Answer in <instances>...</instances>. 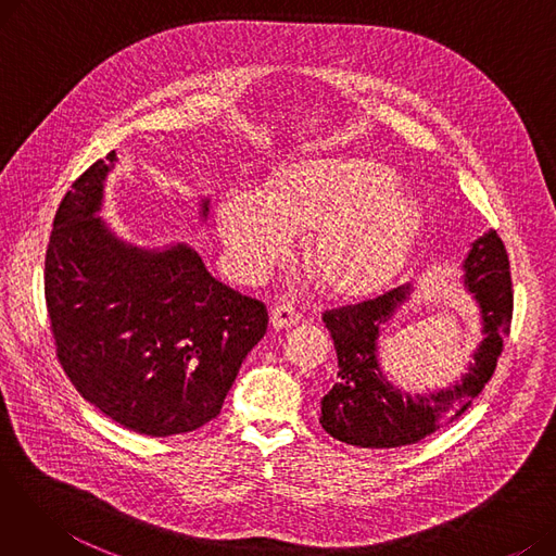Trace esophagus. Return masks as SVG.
I'll list each match as a JSON object with an SVG mask.
<instances>
[{
    "instance_id": "34e87169",
    "label": "esophagus",
    "mask_w": 556,
    "mask_h": 556,
    "mask_svg": "<svg viewBox=\"0 0 556 556\" xmlns=\"http://www.w3.org/2000/svg\"><path fill=\"white\" fill-rule=\"evenodd\" d=\"M300 319H302V315L290 304H277L270 315V323L275 329H288V327L298 325Z\"/></svg>"
}]
</instances>
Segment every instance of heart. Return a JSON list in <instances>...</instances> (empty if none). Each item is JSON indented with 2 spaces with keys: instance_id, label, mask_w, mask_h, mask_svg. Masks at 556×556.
Here are the masks:
<instances>
[{
  "instance_id": "1",
  "label": "heart",
  "mask_w": 556,
  "mask_h": 556,
  "mask_svg": "<svg viewBox=\"0 0 556 556\" xmlns=\"http://www.w3.org/2000/svg\"><path fill=\"white\" fill-rule=\"evenodd\" d=\"M369 160H311L281 173L273 191L237 185L216 218L233 268L263 279L313 229L308 254L329 288L358 298L390 283L413 254L424 225L419 202Z\"/></svg>"
}]
</instances>
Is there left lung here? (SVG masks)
Here are the masks:
<instances>
[{
  "label": "left lung",
  "mask_w": 556,
  "mask_h": 556,
  "mask_svg": "<svg viewBox=\"0 0 556 556\" xmlns=\"http://www.w3.org/2000/svg\"><path fill=\"white\" fill-rule=\"evenodd\" d=\"M464 288L480 306L482 342L459 381L440 392L405 394L394 388L378 363V338L413 286H399L374 300L331 308L323 315L338 354V381L323 399L319 424L344 444L396 448L457 419L484 390L509 333L514 293L509 258L498 233L489 229L471 243L464 263Z\"/></svg>",
  "instance_id": "1"
}]
</instances>
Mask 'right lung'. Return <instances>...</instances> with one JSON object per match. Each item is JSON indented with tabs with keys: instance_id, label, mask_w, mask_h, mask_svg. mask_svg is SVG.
Returning a JSON list of instances; mask_svg holds the SVG:
<instances>
[{
	"instance_id": "right-lung-1",
	"label": "right lung",
	"mask_w": 556,
	"mask_h": 556,
	"mask_svg": "<svg viewBox=\"0 0 556 556\" xmlns=\"http://www.w3.org/2000/svg\"><path fill=\"white\" fill-rule=\"evenodd\" d=\"M114 162L112 151L87 168L53 218L45 300L55 354L112 421L151 437L191 432L218 417L268 311L214 279L187 243L143 250L116 237L97 216Z\"/></svg>"
}]
</instances>
